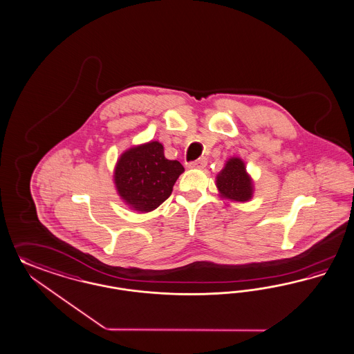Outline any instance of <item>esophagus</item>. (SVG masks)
<instances>
[{
	"instance_id": "34e87169",
	"label": "esophagus",
	"mask_w": 354,
	"mask_h": 354,
	"mask_svg": "<svg viewBox=\"0 0 354 354\" xmlns=\"http://www.w3.org/2000/svg\"><path fill=\"white\" fill-rule=\"evenodd\" d=\"M207 159L205 157H201V158L196 159L194 162H191L188 165L189 169H204L207 166Z\"/></svg>"
}]
</instances>
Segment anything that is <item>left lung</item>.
Returning a JSON list of instances; mask_svg holds the SVG:
<instances>
[{"instance_id":"1","label":"left lung","mask_w":354,"mask_h":354,"mask_svg":"<svg viewBox=\"0 0 354 354\" xmlns=\"http://www.w3.org/2000/svg\"><path fill=\"white\" fill-rule=\"evenodd\" d=\"M216 183L221 197L232 201H248L254 194L252 179L245 171L243 160L236 157L226 162L225 167L217 175Z\"/></svg>"}]
</instances>
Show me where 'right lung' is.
Listing matches in <instances>:
<instances>
[{"mask_svg": "<svg viewBox=\"0 0 354 354\" xmlns=\"http://www.w3.org/2000/svg\"><path fill=\"white\" fill-rule=\"evenodd\" d=\"M184 167L165 157L158 141H150L124 151L118 160L113 180L125 204L137 212H151L170 197Z\"/></svg>", "mask_w": 354, "mask_h": 354, "instance_id": "right-lung-1", "label": "right lung"}]
</instances>
